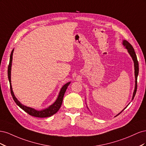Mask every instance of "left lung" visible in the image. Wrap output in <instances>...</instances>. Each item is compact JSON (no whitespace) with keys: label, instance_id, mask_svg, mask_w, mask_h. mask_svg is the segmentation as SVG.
Returning a JSON list of instances; mask_svg holds the SVG:
<instances>
[{"label":"left lung","instance_id":"8db88e82","mask_svg":"<svg viewBox=\"0 0 146 146\" xmlns=\"http://www.w3.org/2000/svg\"><path fill=\"white\" fill-rule=\"evenodd\" d=\"M123 46L125 47L128 50V52H129V53L130 54V55H131V56L132 57V58H133V60L134 61L135 75V90H134V92H133V98H132V100H133L135 98L136 92V90H137V78H138V72H139V64H138V60H137V56H136V53L135 52V50H134L133 46H132L126 40L123 41ZM125 108L123 109L122 111H123V110L125 109ZM122 111L120 113H121L122 112ZM120 113H119L117 115H119V114Z\"/></svg>","mask_w":146,"mask_h":146}]
</instances>
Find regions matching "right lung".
Listing matches in <instances>:
<instances>
[{
  "label": "right lung",
  "mask_w": 146,
  "mask_h": 146,
  "mask_svg": "<svg viewBox=\"0 0 146 146\" xmlns=\"http://www.w3.org/2000/svg\"><path fill=\"white\" fill-rule=\"evenodd\" d=\"M13 53V50L11 51V53L10 58V63H9V64H8V80H9V82H10L11 94L13 97V99L16 102V104L18 105L21 108L23 109L24 111H25L26 113H27L29 114H30V115L36 117H47L52 116L53 114H55L57 111H58L59 109L61 107V105H62V102H63L64 93L66 91V89H67L68 86L70 84V82H68L66 84H65V85L62 87L59 93L58 98H57L55 102L51 106H50L48 108L41 110V111H37V110H35L33 108L27 107H26V106L22 105L15 98L14 94H13L12 87L11 85V63H12Z\"/></svg>",
  "instance_id": "right-lung-1"
}]
</instances>
